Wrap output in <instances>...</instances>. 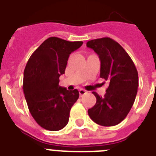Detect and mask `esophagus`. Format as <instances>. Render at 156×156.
I'll list each match as a JSON object with an SVG mask.
<instances>
[{
    "mask_svg": "<svg viewBox=\"0 0 156 156\" xmlns=\"http://www.w3.org/2000/svg\"><path fill=\"white\" fill-rule=\"evenodd\" d=\"M79 93H80V97H82L83 95L86 94L87 91L85 90H83V89H80V90H79Z\"/></svg>",
    "mask_w": 156,
    "mask_h": 156,
    "instance_id": "esophagus-1",
    "label": "esophagus"
}]
</instances>
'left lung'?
<instances>
[{
	"label": "left lung",
	"instance_id": "1",
	"mask_svg": "<svg viewBox=\"0 0 156 156\" xmlns=\"http://www.w3.org/2000/svg\"><path fill=\"white\" fill-rule=\"evenodd\" d=\"M87 47L98 55L100 77L108 83L104 96L92 92L97 101L88 109V115L101 126H115L126 118L134 102L138 87L137 70L123 48L112 38L89 41Z\"/></svg>",
	"mask_w": 156,
	"mask_h": 156
}]
</instances>
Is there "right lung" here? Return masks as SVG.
<instances>
[{"label":"right lung","instance_id":"right-lung-1","mask_svg":"<svg viewBox=\"0 0 156 156\" xmlns=\"http://www.w3.org/2000/svg\"><path fill=\"white\" fill-rule=\"evenodd\" d=\"M82 41L49 37L32 54L23 76V89L32 116L44 129L57 131L67 125L72 106L79 91L59 87L69 55Z\"/></svg>","mask_w":156,"mask_h":156}]
</instances>
